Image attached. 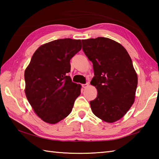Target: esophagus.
Segmentation results:
<instances>
[{
  "label": "esophagus",
  "instance_id": "34e87169",
  "mask_svg": "<svg viewBox=\"0 0 159 159\" xmlns=\"http://www.w3.org/2000/svg\"><path fill=\"white\" fill-rule=\"evenodd\" d=\"M89 85V84H88V83H86V84H83L82 85V87L83 88H86L88 87V86Z\"/></svg>",
  "mask_w": 159,
  "mask_h": 159
}]
</instances>
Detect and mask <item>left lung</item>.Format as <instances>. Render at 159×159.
<instances>
[{
  "label": "left lung",
  "mask_w": 159,
  "mask_h": 159,
  "mask_svg": "<svg viewBox=\"0 0 159 159\" xmlns=\"http://www.w3.org/2000/svg\"><path fill=\"white\" fill-rule=\"evenodd\" d=\"M83 50L93 62L95 76L90 84L98 96L90 101L92 111L107 123L120 120L135 99L138 75L127 50L108 38L82 40Z\"/></svg>",
  "instance_id": "8db88e82"
}]
</instances>
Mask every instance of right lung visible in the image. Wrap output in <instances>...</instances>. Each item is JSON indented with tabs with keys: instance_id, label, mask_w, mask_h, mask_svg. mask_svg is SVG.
<instances>
[{
	"instance_id": "right-lung-1",
	"label": "right lung",
	"mask_w": 159,
	"mask_h": 159,
	"mask_svg": "<svg viewBox=\"0 0 159 159\" xmlns=\"http://www.w3.org/2000/svg\"><path fill=\"white\" fill-rule=\"evenodd\" d=\"M81 41L58 39L40 46L25 71V94L38 116L55 124L66 118L80 95L81 85L68 76L70 60L81 50Z\"/></svg>"
}]
</instances>
